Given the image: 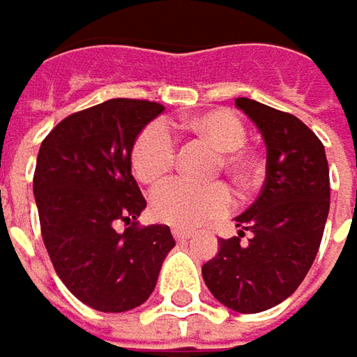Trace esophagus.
<instances>
[{
    "instance_id": "esophagus-1",
    "label": "esophagus",
    "mask_w": 357,
    "mask_h": 357,
    "mask_svg": "<svg viewBox=\"0 0 357 357\" xmlns=\"http://www.w3.org/2000/svg\"><path fill=\"white\" fill-rule=\"evenodd\" d=\"M172 236H174V240H176V242H187L192 234L191 231H185V229H172Z\"/></svg>"
}]
</instances>
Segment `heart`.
<instances>
[{
  "label": "heart",
  "mask_w": 357,
  "mask_h": 357,
  "mask_svg": "<svg viewBox=\"0 0 357 357\" xmlns=\"http://www.w3.org/2000/svg\"><path fill=\"white\" fill-rule=\"evenodd\" d=\"M183 128L195 136L209 142L219 150V165L223 166L238 185H245L256 172V158L243 150L248 132L238 115L225 109L195 115ZM178 154V142L172 130L154 121L142 130L132 148V168L142 183H160L172 170ZM231 207V195L225 185L213 183L199 187L187 181L174 178L156 187L150 195V211L158 221L181 229H195L213 217L227 213Z\"/></svg>",
  "instance_id": "heart-1"
}]
</instances>
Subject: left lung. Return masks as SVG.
<instances>
[{
	"label": "left lung",
	"instance_id": "left-lung-1",
	"mask_svg": "<svg viewBox=\"0 0 357 357\" xmlns=\"http://www.w3.org/2000/svg\"><path fill=\"white\" fill-rule=\"evenodd\" d=\"M236 105L264 136L266 181L236 217L238 236L219 240V254L203 264V280L221 305L260 313L291 296L317 256L329 213V166L321 140L298 117L245 97Z\"/></svg>",
	"mask_w": 357,
	"mask_h": 357
}]
</instances>
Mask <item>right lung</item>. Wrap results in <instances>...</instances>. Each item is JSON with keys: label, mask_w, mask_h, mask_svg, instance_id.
<instances>
[{"label": "right lung", "mask_w": 357, "mask_h": 357, "mask_svg": "<svg viewBox=\"0 0 357 357\" xmlns=\"http://www.w3.org/2000/svg\"><path fill=\"white\" fill-rule=\"evenodd\" d=\"M162 112L156 101L109 99L64 117L40 146L42 240L64 287L95 311L142 305L174 245L168 225L136 223L146 199L132 176L134 142ZM119 220L128 225L121 234Z\"/></svg>", "instance_id": "1"}]
</instances>
